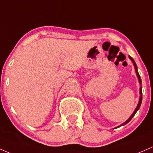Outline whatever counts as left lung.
Instances as JSON below:
<instances>
[{"instance_id":"8db88e82","label":"left lung","mask_w":153,"mask_h":153,"mask_svg":"<svg viewBox=\"0 0 153 153\" xmlns=\"http://www.w3.org/2000/svg\"><path fill=\"white\" fill-rule=\"evenodd\" d=\"M128 58H129V59L131 60V61H132V63H133L134 66V68H135V71H136V74H137V78H138V81H139V82H140V99H139V102H138V104H137V108H135L134 111V112H133V114H132L131 115V116H130V117L128 118V120H126V121H125V122H123V123H121V124L120 125V126H118L117 127H116V128H118V127H120V126H123V125L126 124V123H128L130 121H131V118H133L135 114H136V113L137 112V111H138V110L140 109V105H141V103H142V86H141V85H142V80H141V78H140V74H139V73H138V70H137V66L136 63H135V61H134V59L131 57V56H128Z\"/></svg>"}]
</instances>
